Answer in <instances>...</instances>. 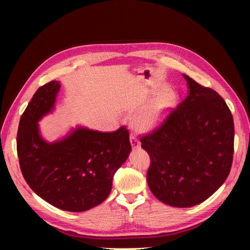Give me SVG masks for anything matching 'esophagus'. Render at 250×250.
I'll list each match as a JSON object with an SVG mask.
<instances>
[{
    "instance_id": "esophagus-1",
    "label": "esophagus",
    "mask_w": 250,
    "mask_h": 250,
    "mask_svg": "<svg viewBox=\"0 0 250 250\" xmlns=\"http://www.w3.org/2000/svg\"><path fill=\"white\" fill-rule=\"evenodd\" d=\"M130 144L133 149H139L141 147V143L137 138H135L134 134L130 135Z\"/></svg>"
}]
</instances>
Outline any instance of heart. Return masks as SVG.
I'll list each match as a JSON object with an SVG mask.
<instances>
[{
    "mask_svg": "<svg viewBox=\"0 0 250 250\" xmlns=\"http://www.w3.org/2000/svg\"><path fill=\"white\" fill-rule=\"evenodd\" d=\"M178 95L172 87H165L151 98L132 120L133 127L140 132H150L160 126L175 108Z\"/></svg>",
    "mask_w": 250,
    "mask_h": 250,
    "instance_id": "1",
    "label": "heart"
}]
</instances>
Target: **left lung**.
<instances>
[{
    "label": "left lung",
    "mask_w": 250,
    "mask_h": 250,
    "mask_svg": "<svg viewBox=\"0 0 250 250\" xmlns=\"http://www.w3.org/2000/svg\"><path fill=\"white\" fill-rule=\"evenodd\" d=\"M183 76L188 97L140 140L151 161V192L175 208L194 207L213 195L228 178L233 155V119L223 98Z\"/></svg>",
    "instance_id": "1"
}]
</instances>
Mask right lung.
I'll return each instance as SVG.
<instances>
[{
  "label": "right lung",
  "mask_w": 250,
  "mask_h": 250,
  "mask_svg": "<svg viewBox=\"0 0 250 250\" xmlns=\"http://www.w3.org/2000/svg\"><path fill=\"white\" fill-rule=\"evenodd\" d=\"M59 81L41 86L22 113L17 138L20 167L32 191L53 207L84 211L107 198L116 171L131 151L121 127L100 132L77 127L54 143L44 141L39 122L54 109Z\"/></svg>",
  "instance_id": "right-lung-1"
}]
</instances>
